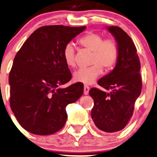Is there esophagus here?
Returning a JSON list of instances; mask_svg holds the SVG:
<instances>
[{
  "label": "esophagus",
  "instance_id": "obj_1",
  "mask_svg": "<svg viewBox=\"0 0 157 157\" xmlns=\"http://www.w3.org/2000/svg\"><path fill=\"white\" fill-rule=\"evenodd\" d=\"M89 91H90V87L88 86H84V94L85 95H88Z\"/></svg>",
  "mask_w": 157,
  "mask_h": 157
}]
</instances>
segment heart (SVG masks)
I'll list each match as a JSON object with an SVG mask.
<instances>
[{
  "label": "heart",
  "instance_id": "b5f03b06",
  "mask_svg": "<svg viewBox=\"0 0 157 157\" xmlns=\"http://www.w3.org/2000/svg\"><path fill=\"white\" fill-rule=\"evenodd\" d=\"M83 48L92 51L91 64L88 67H81L74 72V80L83 84H92L102 74L103 69L110 70L116 65L119 59L117 44L111 38L104 39L101 34L96 32L86 33L78 40ZM62 57L68 67L76 65L75 49L73 44L68 43L62 51Z\"/></svg>",
  "mask_w": 157,
  "mask_h": 157
}]
</instances>
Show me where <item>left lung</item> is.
<instances>
[{
  "label": "left lung",
  "instance_id": "8db88e82",
  "mask_svg": "<svg viewBox=\"0 0 157 157\" xmlns=\"http://www.w3.org/2000/svg\"><path fill=\"white\" fill-rule=\"evenodd\" d=\"M108 29L117 43L119 59L114 69L98 84L110 92L92 88L89 93L94 100L91 117L95 126L105 132H115L124 128L132 117L142 82L141 63L132 40L121 28L110 26Z\"/></svg>",
  "mask_w": 157,
  "mask_h": 157
}]
</instances>
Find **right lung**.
Returning <instances> with one entry per match:
<instances>
[{
  "label": "right lung",
  "mask_w": 157,
  "mask_h": 157,
  "mask_svg": "<svg viewBox=\"0 0 157 157\" xmlns=\"http://www.w3.org/2000/svg\"><path fill=\"white\" fill-rule=\"evenodd\" d=\"M86 26L46 25L26 40L13 60L9 75L10 104L16 120L32 134H53L65 126L66 106L83 93L82 83L65 89L71 73L62 51Z\"/></svg>",
  "instance_id": "add662e5"
}]
</instances>
